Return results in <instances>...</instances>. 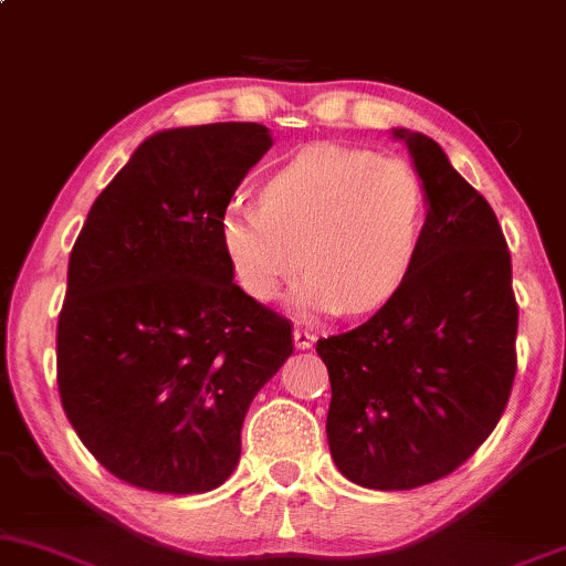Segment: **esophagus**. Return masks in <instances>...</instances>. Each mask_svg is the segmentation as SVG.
Returning <instances> with one entry per match:
<instances>
[{
  "label": "esophagus",
  "mask_w": 566,
  "mask_h": 566,
  "mask_svg": "<svg viewBox=\"0 0 566 566\" xmlns=\"http://www.w3.org/2000/svg\"><path fill=\"white\" fill-rule=\"evenodd\" d=\"M292 340H295V348L308 350V348H314L316 335L308 333V329H295V333H292Z\"/></svg>",
  "instance_id": "esophagus-1"
}]
</instances>
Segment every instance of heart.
Returning <instances> with one entry per match:
<instances>
[{"label": "heart", "instance_id": "b5f03b06", "mask_svg": "<svg viewBox=\"0 0 566 566\" xmlns=\"http://www.w3.org/2000/svg\"><path fill=\"white\" fill-rule=\"evenodd\" d=\"M426 218V184L409 161L324 143L279 167L261 205L231 201L218 229L247 295L271 301L303 261L290 303L322 316L386 303L418 261Z\"/></svg>", "mask_w": 566, "mask_h": 566}]
</instances>
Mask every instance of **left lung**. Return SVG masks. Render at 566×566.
I'll return each mask as SVG.
<instances>
[{
	"instance_id": "obj_1",
	"label": "left lung",
	"mask_w": 566,
	"mask_h": 566,
	"mask_svg": "<svg viewBox=\"0 0 566 566\" xmlns=\"http://www.w3.org/2000/svg\"><path fill=\"white\" fill-rule=\"evenodd\" d=\"M391 135L426 184L423 247L373 319L316 343L333 386L329 452L367 490H415L463 465L516 375L518 308L495 212L437 140Z\"/></svg>"
}]
</instances>
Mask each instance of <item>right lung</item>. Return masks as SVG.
Segmentation results:
<instances>
[{"label": "right lung", "mask_w": 566, "mask_h": 566, "mask_svg": "<svg viewBox=\"0 0 566 566\" xmlns=\"http://www.w3.org/2000/svg\"><path fill=\"white\" fill-rule=\"evenodd\" d=\"M274 146L255 122L172 127L90 207L57 319V388L82 444L122 482L197 495L231 476L290 322L233 284L220 216Z\"/></svg>", "instance_id": "add662e5"}]
</instances>
